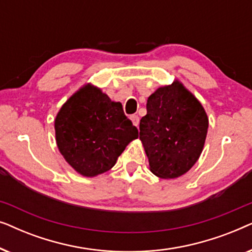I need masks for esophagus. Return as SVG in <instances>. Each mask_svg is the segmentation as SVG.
Segmentation results:
<instances>
[{"instance_id":"1","label":"esophagus","mask_w":252,"mask_h":252,"mask_svg":"<svg viewBox=\"0 0 252 252\" xmlns=\"http://www.w3.org/2000/svg\"><path fill=\"white\" fill-rule=\"evenodd\" d=\"M130 120H132V123H133V125L134 126H139V123H140V118H139V116H136V115H133V116H130Z\"/></svg>"}]
</instances>
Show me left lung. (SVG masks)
<instances>
[{
	"mask_svg": "<svg viewBox=\"0 0 252 252\" xmlns=\"http://www.w3.org/2000/svg\"><path fill=\"white\" fill-rule=\"evenodd\" d=\"M209 119L201 103L175 80L148 97L140 120V140L150 171L163 179L185 174L201 156Z\"/></svg>",
	"mask_w": 252,
	"mask_h": 252,
	"instance_id": "obj_1",
	"label": "left lung"
}]
</instances>
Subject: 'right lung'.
Returning a JSON list of instances; mask_svg holds the SVG:
<instances>
[{
    "label": "right lung",
    "mask_w": 252,
    "mask_h": 252,
    "mask_svg": "<svg viewBox=\"0 0 252 252\" xmlns=\"http://www.w3.org/2000/svg\"><path fill=\"white\" fill-rule=\"evenodd\" d=\"M56 142L65 160L84 177L109 171L139 132L119 102L91 84L74 93L55 119Z\"/></svg>",
    "instance_id": "right-lung-1"
}]
</instances>
